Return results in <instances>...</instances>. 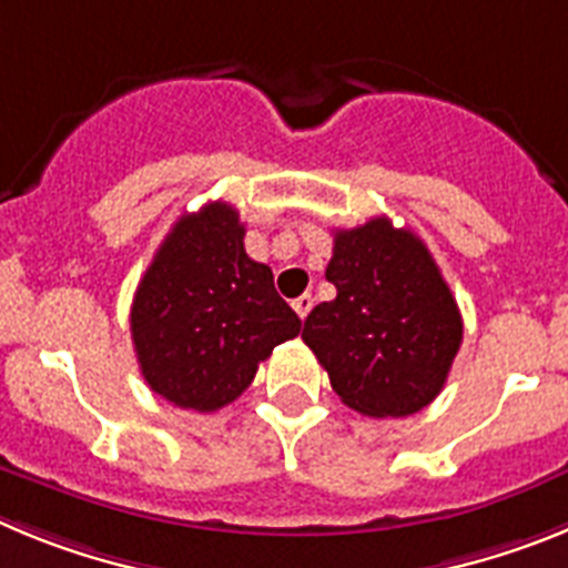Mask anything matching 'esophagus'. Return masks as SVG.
<instances>
[{"label": "esophagus", "instance_id": "34e87169", "mask_svg": "<svg viewBox=\"0 0 568 568\" xmlns=\"http://www.w3.org/2000/svg\"><path fill=\"white\" fill-rule=\"evenodd\" d=\"M293 310H295V313H298V318H301V321L307 318L310 310H313V295H307V293L298 295V298L293 301Z\"/></svg>", "mask_w": 568, "mask_h": 568}]
</instances>
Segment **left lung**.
<instances>
[{
	"label": "left lung",
	"instance_id": "left-lung-1",
	"mask_svg": "<svg viewBox=\"0 0 568 568\" xmlns=\"http://www.w3.org/2000/svg\"><path fill=\"white\" fill-rule=\"evenodd\" d=\"M327 281L338 295L304 321V344L349 409L406 418L433 404L464 338V321L433 253L386 215L335 230Z\"/></svg>",
	"mask_w": 568,
	"mask_h": 568
}]
</instances>
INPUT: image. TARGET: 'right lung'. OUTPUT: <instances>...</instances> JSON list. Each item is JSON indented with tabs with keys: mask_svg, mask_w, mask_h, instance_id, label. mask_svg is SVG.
Returning <instances> with one entry per match:
<instances>
[{
	"mask_svg": "<svg viewBox=\"0 0 568 568\" xmlns=\"http://www.w3.org/2000/svg\"><path fill=\"white\" fill-rule=\"evenodd\" d=\"M130 333L155 395L195 413L239 398L275 346L301 333V318L275 293L273 270L244 250V224L227 202L184 213L130 307Z\"/></svg>",
	"mask_w": 568,
	"mask_h": 568,
	"instance_id": "obj_1",
	"label": "right lung"
}]
</instances>
